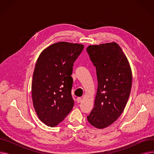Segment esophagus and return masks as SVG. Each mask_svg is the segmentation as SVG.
Returning <instances> with one entry per match:
<instances>
[{"label": "esophagus", "instance_id": "esophagus-1", "mask_svg": "<svg viewBox=\"0 0 154 154\" xmlns=\"http://www.w3.org/2000/svg\"><path fill=\"white\" fill-rule=\"evenodd\" d=\"M81 101H82V99L80 98V97H78V98L77 99V103H80Z\"/></svg>", "mask_w": 154, "mask_h": 154}]
</instances>
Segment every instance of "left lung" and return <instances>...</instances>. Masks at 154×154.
Here are the masks:
<instances>
[{
	"instance_id": "1",
	"label": "left lung",
	"mask_w": 154,
	"mask_h": 154,
	"mask_svg": "<svg viewBox=\"0 0 154 154\" xmlns=\"http://www.w3.org/2000/svg\"><path fill=\"white\" fill-rule=\"evenodd\" d=\"M87 52L96 69L97 91L87 118L92 125L106 128L123 112L132 87V72L124 53L116 42L89 45Z\"/></svg>"
}]
</instances>
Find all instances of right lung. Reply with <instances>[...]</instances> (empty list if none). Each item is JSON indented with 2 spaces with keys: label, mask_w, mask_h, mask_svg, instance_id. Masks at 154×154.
<instances>
[{
  "label": "right lung",
  "mask_w": 154,
  "mask_h": 154,
  "mask_svg": "<svg viewBox=\"0 0 154 154\" xmlns=\"http://www.w3.org/2000/svg\"><path fill=\"white\" fill-rule=\"evenodd\" d=\"M82 44L60 42L48 47L37 60L32 84L36 114L45 125L55 127L74 107L71 77L74 63L81 54Z\"/></svg>",
  "instance_id": "right-lung-1"
}]
</instances>
